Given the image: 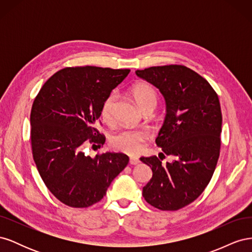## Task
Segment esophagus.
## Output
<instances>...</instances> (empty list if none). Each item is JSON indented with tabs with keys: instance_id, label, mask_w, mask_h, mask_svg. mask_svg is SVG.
<instances>
[{
	"instance_id": "34e87169",
	"label": "esophagus",
	"mask_w": 252,
	"mask_h": 252,
	"mask_svg": "<svg viewBox=\"0 0 252 252\" xmlns=\"http://www.w3.org/2000/svg\"><path fill=\"white\" fill-rule=\"evenodd\" d=\"M129 163H130L131 165H136L140 163V158L138 157H130V158H129Z\"/></svg>"
}]
</instances>
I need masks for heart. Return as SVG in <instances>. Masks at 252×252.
<instances>
[{
	"label": "heart",
	"instance_id": "heart-1",
	"mask_svg": "<svg viewBox=\"0 0 252 252\" xmlns=\"http://www.w3.org/2000/svg\"><path fill=\"white\" fill-rule=\"evenodd\" d=\"M131 94L135 102L138 103L140 108H144L145 106L152 105L156 106L158 94L156 89L147 83H139L134 85L131 89ZM117 94L111 93L106 96L101 109L100 116L105 123H111L113 119V106L116 102ZM149 138V132L146 129L142 128H125L122 130L112 134L110 138L111 147L124 151L129 155H134L139 152L144 142Z\"/></svg>",
	"mask_w": 252,
	"mask_h": 252
}]
</instances>
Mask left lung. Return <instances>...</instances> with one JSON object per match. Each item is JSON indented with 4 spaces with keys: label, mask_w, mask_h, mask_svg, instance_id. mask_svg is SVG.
Listing matches in <instances>:
<instances>
[{
    "label": "left lung",
    "mask_w": 252,
    "mask_h": 252,
    "mask_svg": "<svg viewBox=\"0 0 252 252\" xmlns=\"http://www.w3.org/2000/svg\"><path fill=\"white\" fill-rule=\"evenodd\" d=\"M136 75L155 85L166 101V118L156 143V156L142 157L152 170L143 196L159 210L174 211L192 203L209 184L220 149L222 111L217 93L199 73L183 65H165L136 70Z\"/></svg>",
    "instance_id": "1"
}]
</instances>
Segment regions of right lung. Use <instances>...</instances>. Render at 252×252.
<instances>
[{
    "instance_id": "1",
    "label": "right lung",
    "mask_w": 252,
    "mask_h": 252,
    "mask_svg": "<svg viewBox=\"0 0 252 252\" xmlns=\"http://www.w3.org/2000/svg\"><path fill=\"white\" fill-rule=\"evenodd\" d=\"M129 69L67 67L45 82L30 113V139L36 168L63 204L86 208L101 201L129 162L124 154L86 156L87 142L100 148L105 136L94 127L101 106Z\"/></svg>"
}]
</instances>
